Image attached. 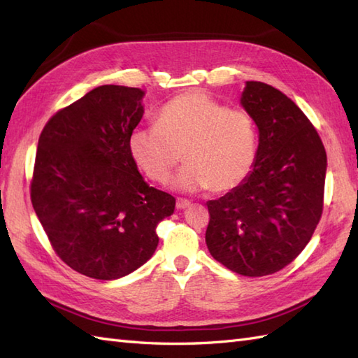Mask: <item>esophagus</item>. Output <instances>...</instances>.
Returning <instances> with one entry per match:
<instances>
[{
  "label": "esophagus",
  "instance_id": "34e87169",
  "mask_svg": "<svg viewBox=\"0 0 358 358\" xmlns=\"http://www.w3.org/2000/svg\"><path fill=\"white\" fill-rule=\"evenodd\" d=\"M189 206H191V201H189V200H185V199H178L177 200V209L183 210V209H187Z\"/></svg>",
  "mask_w": 358,
  "mask_h": 358
}]
</instances>
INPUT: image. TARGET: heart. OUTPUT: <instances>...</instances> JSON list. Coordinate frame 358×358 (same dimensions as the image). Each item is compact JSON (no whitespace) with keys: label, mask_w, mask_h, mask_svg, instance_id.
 <instances>
[{"label":"heart","mask_w":358,"mask_h":358,"mask_svg":"<svg viewBox=\"0 0 358 358\" xmlns=\"http://www.w3.org/2000/svg\"><path fill=\"white\" fill-rule=\"evenodd\" d=\"M257 126L250 113L227 109L203 90L173 96L155 113L154 127H136L129 152L143 173L166 183L187 164L172 187L183 192H226L245 180L257 158Z\"/></svg>","instance_id":"1"}]
</instances>
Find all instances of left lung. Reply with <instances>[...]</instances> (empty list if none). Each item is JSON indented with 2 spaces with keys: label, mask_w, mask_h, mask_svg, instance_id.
Listing matches in <instances>:
<instances>
[{
  "label": "left lung",
  "mask_w": 358,
  "mask_h": 358,
  "mask_svg": "<svg viewBox=\"0 0 358 358\" xmlns=\"http://www.w3.org/2000/svg\"><path fill=\"white\" fill-rule=\"evenodd\" d=\"M240 104L258 129L257 158L237 187L206 203V245L227 269L263 277L283 269L313 237L328 159L308 117L278 89L246 81Z\"/></svg>",
  "instance_id": "obj_1"
}]
</instances>
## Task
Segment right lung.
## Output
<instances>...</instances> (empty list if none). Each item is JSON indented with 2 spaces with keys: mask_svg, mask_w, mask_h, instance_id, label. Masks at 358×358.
<instances>
[{
  "mask_svg": "<svg viewBox=\"0 0 358 358\" xmlns=\"http://www.w3.org/2000/svg\"><path fill=\"white\" fill-rule=\"evenodd\" d=\"M144 90L98 86L53 115L38 140L30 199L62 260L83 275L117 280L158 246L157 226L175 209L150 187L129 152Z\"/></svg>",
  "mask_w": 358,
  "mask_h": 358,
  "instance_id": "right-lung-1",
  "label": "right lung"
}]
</instances>
